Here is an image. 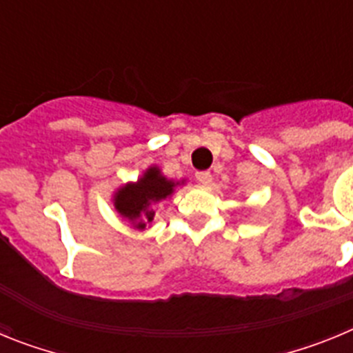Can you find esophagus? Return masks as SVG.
Wrapping results in <instances>:
<instances>
[{
    "mask_svg": "<svg viewBox=\"0 0 353 353\" xmlns=\"http://www.w3.org/2000/svg\"><path fill=\"white\" fill-rule=\"evenodd\" d=\"M196 180H198L201 185H208V183L212 182L210 171H198V173H196Z\"/></svg>",
    "mask_w": 353,
    "mask_h": 353,
    "instance_id": "obj_1",
    "label": "esophagus"
}]
</instances>
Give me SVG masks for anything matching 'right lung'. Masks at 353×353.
<instances>
[{"mask_svg": "<svg viewBox=\"0 0 353 353\" xmlns=\"http://www.w3.org/2000/svg\"><path fill=\"white\" fill-rule=\"evenodd\" d=\"M179 182L168 180L157 166H152L134 183L120 187L114 194V208L121 217L129 219L138 230H145L146 224L154 221L152 205L159 203L173 194Z\"/></svg>", "mask_w": 353, "mask_h": 353, "instance_id": "obj_1", "label": "right lung"}]
</instances>
